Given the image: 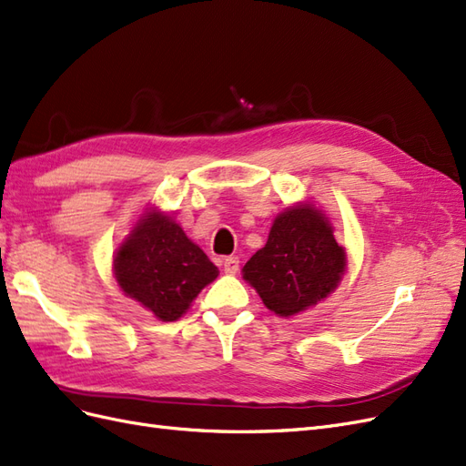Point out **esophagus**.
<instances>
[{"instance_id": "esophagus-1", "label": "esophagus", "mask_w": 466, "mask_h": 466, "mask_svg": "<svg viewBox=\"0 0 466 466\" xmlns=\"http://www.w3.org/2000/svg\"><path fill=\"white\" fill-rule=\"evenodd\" d=\"M238 258L237 257H225L223 258V270L228 274H237L238 272Z\"/></svg>"}]
</instances>
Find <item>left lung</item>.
<instances>
[{
    "label": "left lung",
    "mask_w": 466,
    "mask_h": 466,
    "mask_svg": "<svg viewBox=\"0 0 466 466\" xmlns=\"http://www.w3.org/2000/svg\"><path fill=\"white\" fill-rule=\"evenodd\" d=\"M346 252L332 225L311 204L286 209L274 219L266 245L243 268V278L279 317L317 305L338 286Z\"/></svg>",
    "instance_id": "8db88e82"
}]
</instances>
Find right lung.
<instances>
[{
	"mask_svg": "<svg viewBox=\"0 0 466 466\" xmlns=\"http://www.w3.org/2000/svg\"><path fill=\"white\" fill-rule=\"evenodd\" d=\"M218 266L194 245L173 218L149 214L115 257V276L126 295L165 320L187 313L192 299L218 278Z\"/></svg>",
	"mask_w": 466,
	"mask_h": 466,
	"instance_id": "right-lung-1",
	"label": "right lung"
}]
</instances>
